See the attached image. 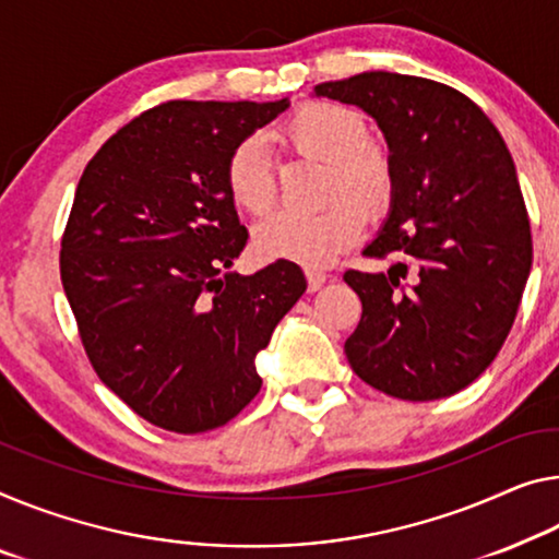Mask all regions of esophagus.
<instances>
[{
	"label": "esophagus",
	"instance_id": "34e87169",
	"mask_svg": "<svg viewBox=\"0 0 559 559\" xmlns=\"http://www.w3.org/2000/svg\"><path fill=\"white\" fill-rule=\"evenodd\" d=\"M305 277H307L309 292H317V289H320V287L324 285V282H328V274L320 272V270H314V267H307V270H305Z\"/></svg>",
	"mask_w": 559,
	"mask_h": 559
}]
</instances>
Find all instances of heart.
Here are the masks:
<instances>
[{"label":"heart","mask_w":559,"mask_h":559,"mask_svg":"<svg viewBox=\"0 0 559 559\" xmlns=\"http://www.w3.org/2000/svg\"><path fill=\"white\" fill-rule=\"evenodd\" d=\"M274 140L297 157L324 162V202L317 214L277 212L254 229V250L264 260H289L324 267L362 235L365 212L388 207L394 192V167L388 147L365 136L357 111L334 102L299 105L274 130ZM225 187L239 212L262 217L277 200V179L260 140H245L229 152ZM349 193L352 201L343 198ZM343 200L340 201L338 197Z\"/></svg>","instance_id":"1"}]
</instances>
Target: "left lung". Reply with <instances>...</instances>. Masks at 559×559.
I'll use <instances>...</instances> for the list:
<instances>
[{"mask_svg":"<svg viewBox=\"0 0 559 559\" xmlns=\"http://www.w3.org/2000/svg\"><path fill=\"white\" fill-rule=\"evenodd\" d=\"M314 94L374 117L394 167L390 217L365 254L397 262L345 272L362 302L349 365L390 397H450L492 365L530 277V219L508 144L475 102L425 76L362 72Z\"/></svg>","mask_w":559,"mask_h":559,"instance_id":"1","label":"left lung"}]
</instances>
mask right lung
Here are the masks:
<instances>
[{"label": "right lung", "instance_id": "obj_1", "mask_svg": "<svg viewBox=\"0 0 559 559\" xmlns=\"http://www.w3.org/2000/svg\"><path fill=\"white\" fill-rule=\"evenodd\" d=\"M287 107L165 102L111 134L76 185L59 272L84 352L127 407L169 432H207L250 405L257 352L307 289L287 260L227 272L247 245L227 157Z\"/></svg>", "mask_w": 559, "mask_h": 559}]
</instances>
